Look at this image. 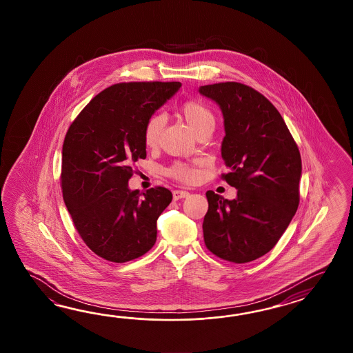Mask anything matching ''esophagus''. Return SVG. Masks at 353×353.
I'll use <instances>...</instances> for the list:
<instances>
[{"instance_id":"1","label":"esophagus","mask_w":353,"mask_h":353,"mask_svg":"<svg viewBox=\"0 0 353 353\" xmlns=\"http://www.w3.org/2000/svg\"><path fill=\"white\" fill-rule=\"evenodd\" d=\"M189 193L187 190H174L173 192V199L174 201H179L181 198H187Z\"/></svg>"}]
</instances>
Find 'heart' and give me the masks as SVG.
<instances>
[{"instance_id": "b5f03b06", "label": "heart", "mask_w": 353, "mask_h": 353, "mask_svg": "<svg viewBox=\"0 0 353 353\" xmlns=\"http://www.w3.org/2000/svg\"><path fill=\"white\" fill-rule=\"evenodd\" d=\"M179 113L183 116V119L187 121L189 128L193 130L195 135L204 131H213V128L216 126L214 113L212 112L208 105L198 99H189L184 103H181L179 107ZM163 126H164V119L160 114H154L146 121L143 128V141L148 148L154 149L158 146ZM166 174L174 179L185 181V183L193 181L196 176V174L192 168L181 163H175L170 168H168Z\"/></svg>"}]
</instances>
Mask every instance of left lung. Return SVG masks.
<instances>
[{
	"mask_svg": "<svg viewBox=\"0 0 353 353\" xmlns=\"http://www.w3.org/2000/svg\"><path fill=\"white\" fill-rule=\"evenodd\" d=\"M225 119L222 174L237 196L228 201L208 190L204 243L227 261L245 263L274 248L299 205L301 159L281 114L260 92L242 83L202 85Z\"/></svg>",
	"mask_w": 353,
	"mask_h": 353,
	"instance_id": "left-lung-1",
	"label": "left lung"
}]
</instances>
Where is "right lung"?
<instances>
[{
    "mask_svg": "<svg viewBox=\"0 0 353 353\" xmlns=\"http://www.w3.org/2000/svg\"><path fill=\"white\" fill-rule=\"evenodd\" d=\"M180 82L117 83L98 93L73 121L61 152V190L84 243L111 263L145 255L173 194L128 189L132 165L146 158L143 128Z\"/></svg>",
    "mask_w": 353,
    "mask_h": 353,
    "instance_id": "obj_1",
    "label": "right lung"
}]
</instances>
